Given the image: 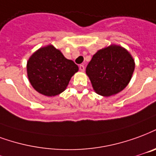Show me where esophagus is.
I'll return each instance as SVG.
<instances>
[{"mask_svg":"<svg viewBox=\"0 0 156 156\" xmlns=\"http://www.w3.org/2000/svg\"><path fill=\"white\" fill-rule=\"evenodd\" d=\"M79 69H80V71L83 72L84 70H85V67H84V65H83V64H80V65H79Z\"/></svg>","mask_w":156,"mask_h":156,"instance_id":"obj_1","label":"esophagus"}]
</instances>
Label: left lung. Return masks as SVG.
<instances>
[{
  "label": "left lung",
  "mask_w": 156,
  "mask_h": 156,
  "mask_svg": "<svg viewBox=\"0 0 156 156\" xmlns=\"http://www.w3.org/2000/svg\"><path fill=\"white\" fill-rule=\"evenodd\" d=\"M135 61L123 47L116 44L100 49L86 68V73L96 93L110 97L120 93L130 83Z\"/></svg>",
  "instance_id": "1"
}]
</instances>
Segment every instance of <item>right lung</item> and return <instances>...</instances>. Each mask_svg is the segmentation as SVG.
I'll return each instance as SVG.
<instances>
[{
	"label": "right lung",
	"mask_w": 156,
	"mask_h": 156,
	"mask_svg": "<svg viewBox=\"0 0 156 156\" xmlns=\"http://www.w3.org/2000/svg\"><path fill=\"white\" fill-rule=\"evenodd\" d=\"M78 71V65L51 44L38 49L27 62L29 81L38 93L47 97L63 93Z\"/></svg>",
	"instance_id": "obj_1"
}]
</instances>
